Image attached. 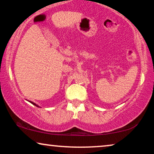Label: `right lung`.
Masks as SVG:
<instances>
[{
	"mask_svg": "<svg viewBox=\"0 0 154 154\" xmlns=\"http://www.w3.org/2000/svg\"><path fill=\"white\" fill-rule=\"evenodd\" d=\"M29 102H30V101H29ZM31 104H33L34 105V106H37V107H40V106H38V105H37L36 104H35L34 102H31Z\"/></svg>",
	"mask_w": 154,
	"mask_h": 154,
	"instance_id": "obj_1",
	"label": "right lung"
}]
</instances>
